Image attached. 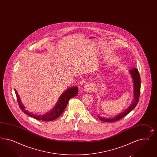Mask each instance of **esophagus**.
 I'll return each instance as SVG.
<instances>
[{
    "label": "esophagus",
    "instance_id": "obj_1",
    "mask_svg": "<svg viewBox=\"0 0 157 157\" xmlns=\"http://www.w3.org/2000/svg\"><path fill=\"white\" fill-rule=\"evenodd\" d=\"M93 90V87H92V85L90 84H86L84 85V91L85 92H90Z\"/></svg>",
    "mask_w": 157,
    "mask_h": 157
}]
</instances>
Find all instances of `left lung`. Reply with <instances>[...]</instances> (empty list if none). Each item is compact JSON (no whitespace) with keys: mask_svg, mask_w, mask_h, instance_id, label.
I'll list each match as a JSON object with an SVG mask.
<instances>
[{"mask_svg":"<svg viewBox=\"0 0 157 157\" xmlns=\"http://www.w3.org/2000/svg\"><path fill=\"white\" fill-rule=\"evenodd\" d=\"M129 73L132 78L133 83H134V99L132 103L125 111L118 114L115 117H113L112 118H106V117H103L98 116L100 121H107V122L117 121L122 117L126 116L129 112H131L136 106L137 104L139 101L140 92V77L138 70L136 68L130 70Z\"/></svg>","mask_w":157,"mask_h":157,"instance_id":"8db88e82","label":"left lung"}]
</instances>
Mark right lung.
Segmentation results:
<instances>
[{
  "label": "right lung",
  "instance_id": "obj_1",
  "mask_svg": "<svg viewBox=\"0 0 157 157\" xmlns=\"http://www.w3.org/2000/svg\"><path fill=\"white\" fill-rule=\"evenodd\" d=\"M15 92L17 96V98L18 100V104L20 108L22 110L23 112L26 113L29 117H33L37 120H42L44 121H54L58 118L65 110V108L67 106V103L69 100L72 98L77 96L78 94V88L77 86H73L72 88H69L65 92H63L58 99V101L54 107L50 111L45 113L44 115H36L32 112H29L25 108L26 107L23 105L20 98L18 95V92L15 89Z\"/></svg>",
  "mask_w": 157,
  "mask_h": 157
}]
</instances>
